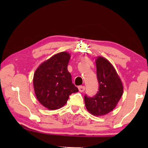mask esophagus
<instances>
[{
    "label": "esophagus",
    "mask_w": 148,
    "mask_h": 148,
    "mask_svg": "<svg viewBox=\"0 0 148 148\" xmlns=\"http://www.w3.org/2000/svg\"><path fill=\"white\" fill-rule=\"evenodd\" d=\"M78 89L80 92H84L86 89V87H85V86H79Z\"/></svg>",
    "instance_id": "34e87169"
}]
</instances>
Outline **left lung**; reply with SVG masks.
Returning a JSON list of instances; mask_svg holds the SVG:
<instances>
[{
	"label": "left lung",
	"instance_id": "left-lung-1",
	"mask_svg": "<svg viewBox=\"0 0 148 148\" xmlns=\"http://www.w3.org/2000/svg\"><path fill=\"white\" fill-rule=\"evenodd\" d=\"M99 91L92 97H84L87 110L92 115L101 116L112 111L123 92L121 80L110 62L104 57L96 59Z\"/></svg>",
	"mask_w": 148,
	"mask_h": 148
}]
</instances>
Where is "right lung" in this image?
I'll return each mask as SVG.
<instances>
[{"instance_id": "add662e5", "label": "right lung", "mask_w": 148, "mask_h": 148, "mask_svg": "<svg viewBox=\"0 0 148 148\" xmlns=\"http://www.w3.org/2000/svg\"><path fill=\"white\" fill-rule=\"evenodd\" d=\"M71 56L61 52L40 65L34 72L33 86L40 103L50 110L61 108L69 95L78 91L67 69Z\"/></svg>"}]
</instances>
